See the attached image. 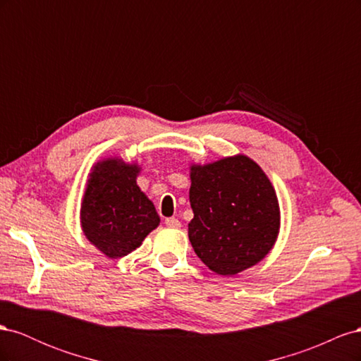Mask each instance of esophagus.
I'll use <instances>...</instances> for the list:
<instances>
[{
	"label": "esophagus",
	"mask_w": 361,
	"mask_h": 361,
	"mask_svg": "<svg viewBox=\"0 0 361 361\" xmlns=\"http://www.w3.org/2000/svg\"><path fill=\"white\" fill-rule=\"evenodd\" d=\"M166 226L167 227H173V228H178V227H180V221L178 220V218L170 216V218H166Z\"/></svg>",
	"instance_id": "34e87169"
}]
</instances>
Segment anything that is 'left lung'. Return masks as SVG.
<instances>
[{"mask_svg": "<svg viewBox=\"0 0 361 361\" xmlns=\"http://www.w3.org/2000/svg\"><path fill=\"white\" fill-rule=\"evenodd\" d=\"M190 243L203 264L235 276L264 259L274 245L280 207L257 164L244 155L191 166Z\"/></svg>", "mask_w": 361, "mask_h": 361, "instance_id": "1", "label": "left lung"}]
</instances>
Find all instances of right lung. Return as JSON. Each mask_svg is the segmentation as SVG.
Listing matches in <instances>:
<instances>
[{"instance_id":"1","label":"right lung","mask_w":361,"mask_h":361,"mask_svg":"<svg viewBox=\"0 0 361 361\" xmlns=\"http://www.w3.org/2000/svg\"><path fill=\"white\" fill-rule=\"evenodd\" d=\"M138 171L135 164L108 158L96 164L87 182L81 204L82 232L111 259L134 251L159 224L154 203L137 185Z\"/></svg>"}]
</instances>
